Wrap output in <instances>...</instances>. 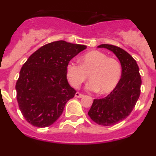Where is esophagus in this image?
Wrapping results in <instances>:
<instances>
[{
    "instance_id": "esophagus-1",
    "label": "esophagus",
    "mask_w": 156,
    "mask_h": 156,
    "mask_svg": "<svg viewBox=\"0 0 156 156\" xmlns=\"http://www.w3.org/2000/svg\"><path fill=\"white\" fill-rule=\"evenodd\" d=\"M75 97L76 98H83V94H80V92H76L75 94Z\"/></svg>"
}]
</instances>
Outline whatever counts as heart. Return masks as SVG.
Here are the masks:
<instances>
[{"label":"heart","mask_w":156,"mask_h":156,"mask_svg":"<svg viewBox=\"0 0 156 156\" xmlns=\"http://www.w3.org/2000/svg\"><path fill=\"white\" fill-rule=\"evenodd\" d=\"M80 64L71 61L66 66V76L74 88H79L90 76L87 89L105 94L114 90L121 76L120 63L100 51L87 52L80 57Z\"/></svg>","instance_id":"obj_1"}]
</instances>
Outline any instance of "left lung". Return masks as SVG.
I'll return each mask as SVG.
<instances>
[{
    "label": "left lung",
    "instance_id": "8db88e82",
    "mask_svg": "<svg viewBox=\"0 0 156 156\" xmlns=\"http://www.w3.org/2000/svg\"><path fill=\"white\" fill-rule=\"evenodd\" d=\"M98 48H107L115 54L121 63L122 75L108 96L94 100L88 115L98 124L112 126L126 119L135 107L140 97L141 78L137 62L126 51L111 44H101Z\"/></svg>",
    "mask_w": 156,
    "mask_h": 156
}]
</instances>
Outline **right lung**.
Segmentation results:
<instances>
[{
    "label": "right lung",
    "instance_id": "1",
    "mask_svg": "<svg viewBox=\"0 0 156 156\" xmlns=\"http://www.w3.org/2000/svg\"><path fill=\"white\" fill-rule=\"evenodd\" d=\"M64 41L44 45L23 64L16 82V98L25 119L37 127L53 124L76 93L67 80L66 66L86 49Z\"/></svg>",
    "mask_w": 156,
    "mask_h": 156
}]
</instances>
